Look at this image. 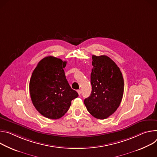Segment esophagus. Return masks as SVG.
<instances>
[{"mask_svg": "<svg viewBox=\"0 0 157 157\" xmlns=\"http://www.w3.org/2000/svg\"><path fill=\"white\" fill-rule=\"evenodd\" d=\"M77 92H78V94L79 95H81V93H82L81 90H77Z\"/></svg>", "mask_w": 157, "mask_h": 157, "instance_id": "obj_1", "label": "esophagus"}]
</instances>
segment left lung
Returning a JSON list of instances; mask_svg holds the SVG:
<instances>
[{"mask_svg": "<svg viewBox=\"0 0 157 157\" xmlns=\"http://www.w3.org/2000/svg\"><path fill=\"white\" fill-rule=\"evenodd\" d=\"M92 90L90 95L84 100V104L93 117L103 120L112 115L119 107L124 81L119 67L106 56H92Z\"/></svg>", "mask_w": 157, "mask_h": 157, "instance_id": "obj_1", "label": "left lung"}]
</instances>
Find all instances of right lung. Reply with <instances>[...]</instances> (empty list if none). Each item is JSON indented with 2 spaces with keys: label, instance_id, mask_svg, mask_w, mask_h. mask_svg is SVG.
Returning <instances> with one entry per match:
<instances>
[{
  "label": "right lung",
  "instance_id": "obj_1",
  "mask_svg": "<svg viewBox=\"0 0 157 157\" xmlns=\"http://www.w3.org/2000/svg\"><path fill=\"white\" fill-rule=\"evenodd\" d=\"M67 62L53 56L42 59L32 72L29 91L33 106L44 117L59 119L68 110L78 96L66 79Z\"/></svg>",
  "mask_w": 157,
  "mask_h": 157
}]
</instances>
